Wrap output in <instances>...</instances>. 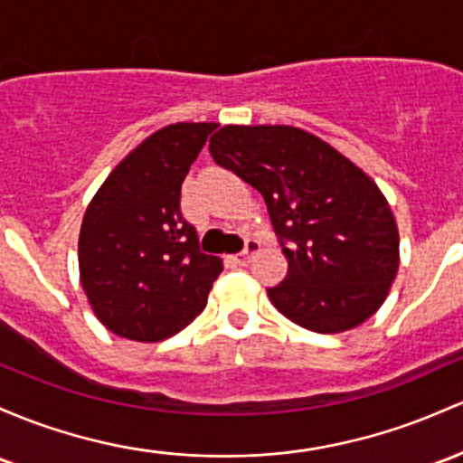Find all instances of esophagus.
I'll use <instances>...</instances> for the list:
<instances>
[{
    "label": "esophagus",
    "instance_id": "34e87169",
    "mask_svg": "<svg viewBox=\"0 0 463 463\" xmlns=\"http://www.w3.org/2000/svg\"><path fill=\"white\" fill-rule=\"evenodd\" d=\"M259 248H261V246H259L257 240H246V248H243L241 252H237V255L232 257V261L240 263V266H246V263L257 255Z\"/></svg>",
    "mask_w": 463,
    "mask_h": 463
}]
</instances>
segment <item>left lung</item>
<instances>
[{
  "label": "left lung",
  "mask_w": 463,
  "mask_h": 463,
  "mask_svg": "<svg viewBox=\"0 0 463 463\" xmlns=\"http://www.w3.org/2000/svg\"><path fill=\"white\" fill-rule=\"evenodd\" d=\"M213 160L257 189L288 259L272 306L309 332L338 334L387 298L400 263L393 213L375 182L307 131L226 125Z\"/></svg>",
  "instance_id": "8db88e82"
}]
</instances>
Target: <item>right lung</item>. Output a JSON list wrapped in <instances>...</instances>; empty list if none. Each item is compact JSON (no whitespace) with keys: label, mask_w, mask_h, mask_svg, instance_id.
<instances>
[{"label":"right lung","mask_w":463,"mask_h":463,"mask_svg":"<svg viewBox=\"0 0 463 463\" xmlns=\"http://www.w3.org/2000/svg\"><path fill=\"white\" fill-rule=\"evenodd\" d=\"M215 123H175L116 166L85 211L80 283L99 321L129 340L157 343L206 307L222 259L200 250L180 208L182 182Z\"/></svg>","instance_id":"add662e5"}]
</instances>
